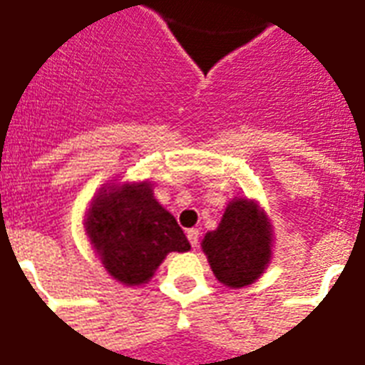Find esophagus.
<instances>
[{
    "label": "esophagus",
    "instance_id": "obj_1",
    "mask_svg": "<svg viewBox=\"0 0 365 365\" xmlns=\"http://www.w3.org/2000/svg\"><path fill=\"white\" fill-rule=\"evenodd\" d=\"M187 239H189V242H191V246H193V248H197V246H199V229H189Z\"/></svg>",
    "mask_w": 365,
    "mask_h": 365
}]
</instances>
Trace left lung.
Wrapping results in <instances>:
<instances>
[{"label":"left lung","mask_w":365,"mask_h":365,"mask_svg":"<svg viewBox=\"0 0 365 365\" xmlns=\"http://www.w3.org/2000/svg\"><path fill=\"white\" fill-rule=\"evenodd\" d=\"M202 250L220 282L242 288L257 280L271 259V227L254 202L237 199L220 227L206 233Z\"/></svg>","instance_id":"obj_1"}]
</instances>
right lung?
I'll return each mask as SVG.
<instances>
[{"label":"right lung","instance_id":"right-lung-1","mask_svg":"<svg viewBox=\"0 0 365 365\" xmlns=\"http://www.w3.org/2000/svg\"><path fill=\"white\" fill-rule=\"evenodd\" d=\"M87 233L108 272L126 286L148 282L168 252L191 248L145 182L98 193L88 210Z\"/></svg>","mask_w":365,"mask_h":365}]
</instances>
